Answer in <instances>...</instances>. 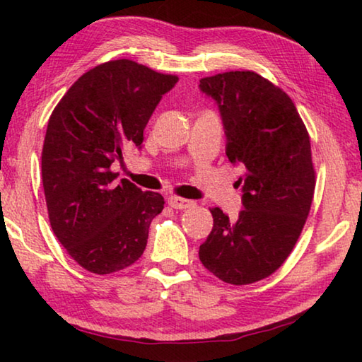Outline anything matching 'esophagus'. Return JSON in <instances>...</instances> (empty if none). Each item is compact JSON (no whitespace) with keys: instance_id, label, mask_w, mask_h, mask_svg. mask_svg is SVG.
I'll use <instances>...</instances> for the list:
<instances>
[{"instance_id":"1","label":"esophagus","mask_w":362,"mask_h":362,"mask_svg":"<svg viewBox=\"0 0 362 362\" xmlns=\"http://www.w3.org/2000/svg\"><path fill=\"white\" fill-rule=\"evenodd\" d=\"M168 203H169L170 207H174V209H188V207L194 206L193 201L179 198V196H169Z\"/></svg>"}]
</instances>
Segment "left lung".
<instances>
[{
  "mask_svg": "<svg viewBox=\"0 0 362 362\" xmlns=\"http://www.w3.org/2000/svg\"><path fill=\"white\" fill-rule=\"evenodd\" d=\"M217 103L226 156L244 175L236 220L211 209L214 226L199 260L228 284L243 286L276 272L292 252L315 193L310 136L284 90L254 71H226L199 81Z\"/></svg>",
  "mask_w": 362,
  "mask_h": 362,
  "instance_id": "left-lung-1",
  "label": "left lung"
}]
</instances>
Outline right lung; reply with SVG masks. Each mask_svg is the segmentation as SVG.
<instances>
[{
    "label": "right lung",
    "mask_w": 362,
    "mask_h": 362,
    "mask_svg": "<svg viewBox=\"0 0 362 362\" xmlns=\"http://www.w3.org/2000/svg\"><path fill=\"white\" fill-rule=\"evenodd\" d=\"M177 81L132 60H112L84 73L49 118L41 156L49 222L90 273L119 272L144 254L164 198L127 179L116 182L110 168L124 145L142 148L146 122Z\"/></svg>",
    "instance_id": "1"
}]
</instances>
